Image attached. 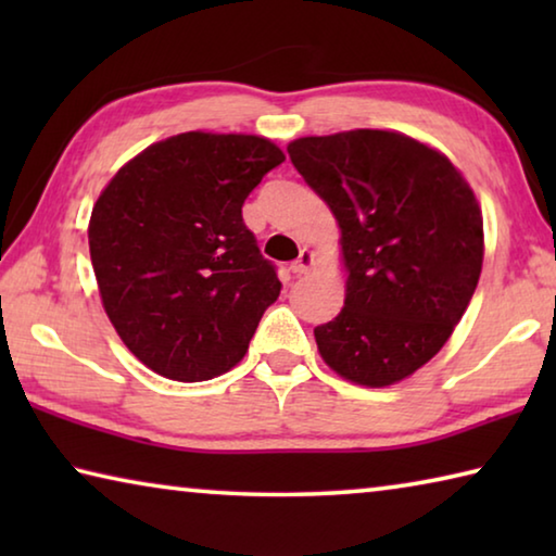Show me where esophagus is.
Returning a JSON list of instances; mask_svg holds the SVG:
<instances>
[{
    "instance_id": "esophagus-1",
    "label": "esophagus",
    "mask_w": 556,
    "mask_h": 556,
    "mask_svg": "<svg viewBox=\"0 0 556 556\" xmlns=\"http://www.w3.org/2000/svg\"><path fill=\"white\" fill-rule=\"evenodd\" d=\"M312 267H314V255L304 248V250L299 252V257H296L294 262H291L289 269L294 271V275H306V271L312 269Z\"/></svg>"
}]
</instances>
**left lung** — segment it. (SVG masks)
I'll return each instance as SVG.
<instances>
[{"instance_id":"left-lung-1","label":"left lung","mask_w":556,"mask_h":556,"mask_svg":"<svg viewBox=\"0 0 556 556\" xmlns=\"http://www.w3.org/2000/svg\"><path fill=\"white\" fill-rule=\"evenodd\" d=\"M291 164L341 228L345 301L314 328L345 380L384 388L434 357L468 308L483 267V218L444 154L382 129L301 137Z\"/></svg>"}]
</instances>
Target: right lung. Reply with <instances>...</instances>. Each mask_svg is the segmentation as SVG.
<instances>
[{"instance_id": "right-lung-1", "label": "right lung", "mask_w": 556, "mask_h": 556, "mask_svg": "<svg viewBox=\"0 0 556 556\" xmlns=\"http://www.w3.org/2000/svg\"><path fill=\"white\" fill-rule=\"evenodd\" d=\"M281 162L269 139L184 131L144 149L100 193L88 240L102 306L147 368L201 382L248 353L281 281L242 203Z\"/></svg>"}]
</instances>
